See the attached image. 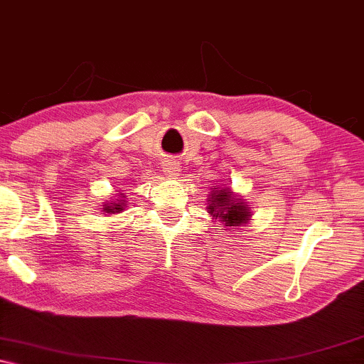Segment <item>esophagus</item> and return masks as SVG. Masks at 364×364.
<instances>
[{
    "mask_svg": "<svg viewBox=\"0 0 364 364\" xmlns=\"http://www.w3.org/2000/svg\"><path fill=\"white\" fill-rule=\"evenodd\" d=\"M162 171L167 177L177 178L178 173H181V166H178L176 161H166L162 164Z\"/></svg>",
    "mask_w": 364,
    "mask_h": 364,
    "instance_id": "34e87169",
    "label": "esophagus"
}]
</instances>
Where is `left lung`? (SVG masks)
Masks as SVG:
<instances>
[{"mask_svg": "<svg viewBox=\"0 0 364 364\" xmlns=\"http://www.w3.org/2000/svg\"><path fill=\"white\" fill-rule=\"evenodd\" d=\"M208 215L223 223L222 230L247 227L252 220V207L240 193L232 188L213 186L207 198Z\"/></svg>", "mask_w": 364, "mask_h": 364, "instance_id": "obj_1", "label": "left lung"}]
</instances>
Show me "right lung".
<instances>
[{
  "label": "right lung",
  "instance_id": "right-lung-1",
  "mask_svg": "<svg viewBox=\"0 0 364 364\" xmlns=\"http://www.w3.org/2000/svg\"><path fill=\"white\" fill-rule=\"evenodd\" d=\"M126 198L127 196H124L122 192H119V196H116V198H111V200L104 202V205L101 207L102 208L101 212H104V215H111V213L116 215V213L124 212V208L127 207Z\"/></svg>",
  "mask_w": 364,
  "mask_h": 364
}]
</instances>
